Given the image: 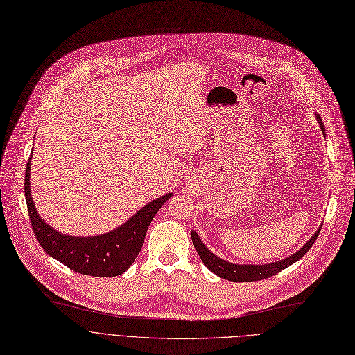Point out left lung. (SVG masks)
I'll list each match as a JSON object with an SVG mask.
<instances>
[{
  "instance_id": "obj_1",
  "label": "left lung",
  "mask_w": 355,
  "mask_h": 355,
  "mask_svg": "<svg viewBox=\"0 0 355 355\" xmlns=\"http://www.w3.org/2000/svg\"><path fill=\"white\" fill-rule=\"evenodd\" d=\"M315 118L318 121V125L322 130V133L325 135V128L324 123L320 118L318 114H315ZM320 227L317 229V232L311 236V239L304 244V246L297 250L295 253H293L291 256L283 259V260H277V261H272V263H266V264H234L230 261H226L220 257H217L214 253H211L205 244L200 240L199 234L192 230V240L195 244V249L198 252V254L200 256L203 264L211 271L214 272L216 276H219L220 279L229 280V282H236V283H244V282H257V280H264L268 279L271 276L277 275L282 270L287 268L288 266H291L293 263H295L297 260L302 259L314 244V241L318 237L320 233Z\"/></svg>"
}]
</instances>
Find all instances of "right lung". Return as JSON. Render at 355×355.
I'll return each mask as SVG.
<instances>
[{"label": "right lung", "instance_id": "obj_1", "mask_svg": "<svg viewBox=\"0 0 355 355\" xmlns=\"http://www.w3.org/2000/svg\"><path fill=\"white\" fill-rule=\"evenodd\" d=\"M31 157L33 155L25 169L24 192L34 234L46 254L85 276L115 277L125 272L141 253L148 227L155 214L173 193L169 192L149 202L128 222L107 233L85 237L64 234L45 223L35 209L30 183Z\"/></svg>", "mask_w": 355, "mask_h": 355}]
</instances>
